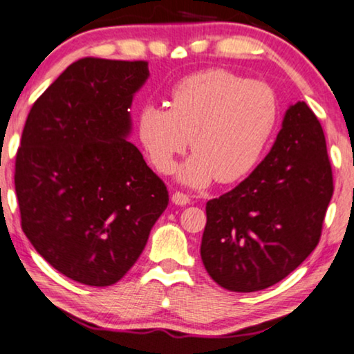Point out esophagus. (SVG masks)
I'll return each instance as SVG.
<instances>
[{"label":"esophagus","mask_w":354,"mask_h":354,"mask_svg":"<svg viewBox=\"0 0 354 354\" xmlns=\"http://www.w3.org/2000/svg\"><path fill=\"white\" fill-rule=\"evenodd\" d=\"M171 201L175 205H187L189 202H191V198H189L187 194H183V192H175L171 196Z\"/></svg>","instance_id":"esophagus-1"}]
</instances>
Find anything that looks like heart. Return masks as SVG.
Segmentation results:
<instances>
[{
	"instance_id": "heart-1",
	"label": "heart",
	"mask_w": 354,
	"mask_h": 354,
	"mask_svg": "<svg viewBox=\"0 0 354 354\" xmlns=\"http://www.w3.org/2000/svg\"><path fill=\"white\" fill-rule=\"evenodd\" d=\"M277 118L271 86L212 68L181 80L173 88L170 106H144L138 133L160 173H170L191 144L194 153L178 168V178L205 187L215 179L227 184L247 176L270 146Z\"/></svg>"
}]
</instances>
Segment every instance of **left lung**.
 Instances as JSON below:
<instances>
[{"label": "left lung", "mask_w": 354, "mask_h": 354, "mask_svg": "<svg viewBox=\"0 0 354 354\" xmlns=\"http://www.w3.org/2000/svg\"><path fill=\"white\" fill-rule=\"evenodd\" d=\"M333 194L324 131L306 102L287 109L276 142L250 176L207 202L203 266L218 286H274L315 250Z\"/></svg>", "instance_id": "obj_1"}]
</instances>
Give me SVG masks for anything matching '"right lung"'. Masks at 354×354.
I'll return each instance as SVG.
<instances>
[{"label":"right lung","mask_w":354,"mask_h":354,"mask_svg":"<svg viewBox=\"0 0 354 354\" xmlns=\"http://www.w3.org/2000/svg\"><path fill=\"white\" fill-rule=\"evenodd\" d=\"M146 61L84 57L30 109L16 156L28 241L54 270L84 286L127 274L168 205L165 183L128 141Z\"/></svg>","instance_id":"obj_1"}]
</instances>
